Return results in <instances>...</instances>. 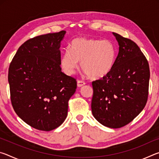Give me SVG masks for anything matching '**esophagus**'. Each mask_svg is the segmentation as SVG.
Returning <instances> with one entry per match:
<instances>
[{
  "label": "esophagus",
  "mask_w": 159,
  "mask_h": 159,
  "mask_svg": "<svg viewBox=\"0 0 159 159\" xmlns=\"http://www.w3.org/2000/svg\"><path fill=\"white\" fill-rule=\"evenodd\" d=\"M84 85H85V83L84 81H83V80H77V85L78 87H82Z\"/></svg>",
  "instance_id": "obj_1"
}]
</instances>
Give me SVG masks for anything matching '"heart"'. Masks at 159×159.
<instances>
[{"mask_svg":"<svg viewBox=\"0 0 159 159\" xmlns=\"http://www.w3.org/2000/svg\"><path fill=\"white\" fill-rule=\"evenodd\" d=\"M116 48L109 40L76 38L71 41L69 49L64 50L60 66L64 73L76 72L80 61V67L91 79H99L108 75L114 67Z\"/></svg>","mask_w":159,"mask_h":159,"instance_id":"1","label":"heart"}]
</instances>
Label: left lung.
<instances>
[{"label":"left lung","mask_w":159,"mask_h":159,"mask_svg":"<svg viewBox=\"0 0 159 159\" xmlns=\"http://www.w3.org/2000/svg\"><path fill=\"white\" fill-rule=\"evenodd\" d=\"M119 45L114 67L93 81L91 109L99 123L119 128L130 123L146 105L150 77L148 61L130 39L113 33Z\"/></svg>","instance_id":"8db88e82"}]
</instances>
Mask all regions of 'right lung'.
Returning a JSON list of instances; mask_svg holds the SVG:
<instances>
[{
  "label": "right lung",
  "instance_id": "right-lung-1",
  "mask_svg": "<svg viewBox=\"0 0 159 159\" xmlns=\"http://www.w3.org/2000/svg\"><path fill=\"white\" fill-rule=\"evenodd\" d=\"M65 31L34 37L19 48L10 64L13 109L26 123L50 131L62 124L76 80L61 72L60 48Z\"/></svg>",
  "mask_w": 159,
  "mask_h": 159
}]
</instances>
